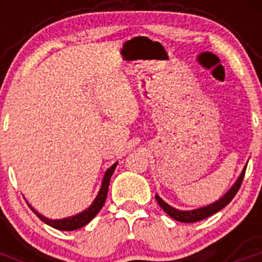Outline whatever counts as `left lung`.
Here are the masks:
<instances>
[{"label":"left lung","instance_id":"1","mask_svg":"<svg viewBox=\"0 0 262 262\" xmlns=\"http://www.w3.org/2000/svg\"><path fill=\"white\" fill-rule=\"evenodd\" d=\"M245 169H247V166L243 169L242 174H240L239 178L236 180V182L232 185V187H231L230 190L227 191V193L222 196L221 200L211 203V205L209 206L201 207V209L191 210V211H182V210H177L174 209V207H172V206H169L166 202H164V201L157 195V194H156V201L160 205V207H161V209H163L169 216L176 219V221L182 222V223H194V222H200L202 221V219L211 216V215H214L215 212L221 211L223 207H226V206L232 201V198L236 195V193L239 191L240 186H242L243 178H244V174H245Z\"/></svg>","mask_w":262,"mask_h":262}]
</instances>
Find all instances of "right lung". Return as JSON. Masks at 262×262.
I'll return each mask as SVG.
<instances>
[{
    "mask_svg": "<svg viewBox=\"0 0 262 262\" xmlns=\"http://www.w3.org/2000/svg\"><path fill=\"white\" fill-rule=\"evenodd\" d=\"M117 164L115 163L114 165H111L110 168L106 170L105 176H103V181L102 185H101V189H99L98 194H97L96 200L93 201V203L88 207L86 210L84 211H81L80 214H76L73 216H68V217H64V219H48V217L43 216L40 215L39 212H36L35 210L32 209L31 206V210L35 212L36 216L40 219L41 222H45L46 224L48 226L53 227V228H56V230L60 231H75L81 228V227L86 226L94 216L99 212V210L102 209L103 205H105V201H106V196H107V191H108V184H110V178L114 173L115 168H117Z\"/></svg>",
    "mask_w": 262,
    "mask_h": 262,
    "instance_id": "right-lung-1",
    "label": "right lung"
}]
</instances>
